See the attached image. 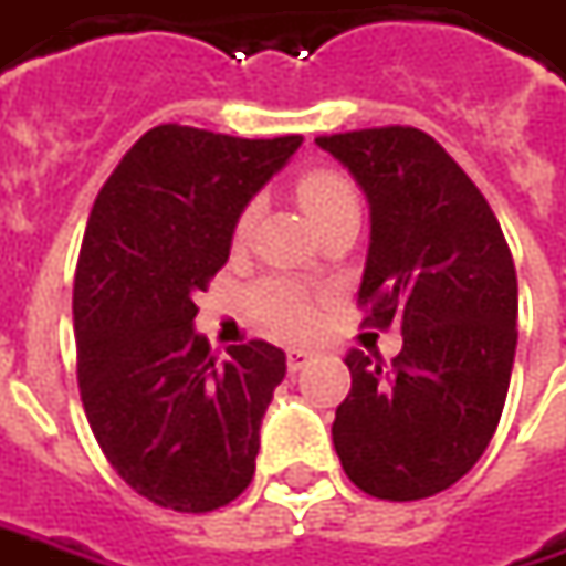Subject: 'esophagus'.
<instances>
[{"label": "esophagus", "instance_id": "1", "mask_svg": "<svg viewBox=\"0 0 566 566\" xmlns=\"http://www.w3.org/2000/svg\"><path fill=\"white\" fill-rule=\"evenodd\" d=\"M310 360H313V352L304 348V345L287 348V370H301V367H307Z\"/></svg>", "mask_w": 566, "mask_h": 566}]
</instances>
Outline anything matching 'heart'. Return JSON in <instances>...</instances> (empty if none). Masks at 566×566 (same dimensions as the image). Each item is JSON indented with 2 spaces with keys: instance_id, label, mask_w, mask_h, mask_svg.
<instances>
[{
  "instance_id": "b5f03b06",
  "label": "heart",
  "mask_w": 566,
  "mask_h": 566,
  "mask_svg": "<svg viewBox=\"0 0 566 566\" xmlns=\"http://www.w3.org/2000/svg\"><path fill=\"white\" fill-rule=\"evenodd\" d=\"M297 202L304 206L310 214V221L323 231L326 224L345 218V214H360V202H357L355 186L348 184V177H342L338 170L329 167H319V170H307L301 180H297ZM259 199L247 202L243 211L237 214L234 224V240L237 243H247L253 231H256L259 221ZM256 310L259 319L269 326V329L282 332V335H297L313 323V301H310L307 291H301L297 284L272 282L265 287H259L256 294Z\"/></svg>"
}]
</instances>
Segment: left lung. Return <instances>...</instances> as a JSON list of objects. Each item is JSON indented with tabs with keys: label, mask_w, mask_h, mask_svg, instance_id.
I'll use <instances>...</instances> for the list:
<instances>
[{
	"label": "left lung",
	"mask_w": 566,
	"mask_h": 566,
	"mask_svg": "<svg viewBox=\"0 0 566 566\" xmlns=\"http://www.w3.org/2000/svg\"><path fill=\"white\" fill-rule=\"evenodd\" d=\"M370 206L360 304L399 323L392 370L352 352V392L332 443L345 475L380 501L447 491L488 450L516 355V269L479 186L411 126L319 136Z\"/></svg>",
	"instance_id": "obj_1"
}]
</instances>
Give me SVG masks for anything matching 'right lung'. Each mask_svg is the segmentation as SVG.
<instances>
[{
  "mask_svg": "<svg viewBox=\"0 0 566 566\" xmlns=\"http://www.w3.org/2000/svg\"><path fill=\"white\" fill-rule=\"evenodd\" d=\"M301 142L155 126L94 199L72 294L82 406L116 475L158 506L209 513L253 481L284 352L250 342L218 360L196 294Z\"/></svg>",
  "mask_w": 566,
  "mask_h": 566,
  "instance_id": "add662e5",
  "label": "right lung"
}]
</instances>
